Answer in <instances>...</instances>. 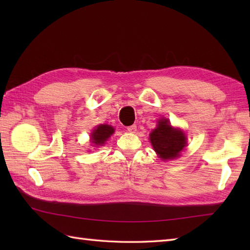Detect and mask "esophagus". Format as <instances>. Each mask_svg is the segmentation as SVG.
I'll return each instance as SVG.
<instances>
[{"instance_id": "1", "label": "esophagus", "mask_w": 250, "mask_h": 250, "mask_svg": "<svg viewBox=\"0 0 250 250\" xmlns=\"http://www.w3.org/2000/svg\"><path fill=\"white\" fill-rule=\"evenodd\" d=\"M128 131L129 132H131V133H135L136 132V125H130V126H128Z\"/></svg>"}]
</instances>
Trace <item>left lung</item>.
<instances>
[{
  "mask_svg": "<svg viewBox=\"0 0 250 250\" xmlns=\"http://www.w3.org/2000/svg\"><path fill=\"white\" fill-rule=\"evenodd\" d=\"M150 142L162 160H172L179 157L180 151L185 148L186 136L184 132L172 128L167 119H161L150 133Z\"/></svg>",
  "mask_w": 250,
  "mask_h": 250,
  "instance_id": "left-lung-1",
  "label": "left lung"
}]
</instances>
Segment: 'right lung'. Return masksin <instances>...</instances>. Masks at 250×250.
Instances as JSON below:
<instances>
[{"label": "right lung", "mask_w": 250, "mask_h": 250, "mask_svg": "<svg viewBox=\"0 0 250 250\" xmlns=\"http://www.w3.org/2000/svg\"><path fill=\"white\" fill-rule=\"evenodd\" d=\"M115 132L113 126L108 125H100L97 129H94L91 135V143L93 145H103L107 141L108 137Z\"/></svg>", "instance_id": "1"}]
</instances>
